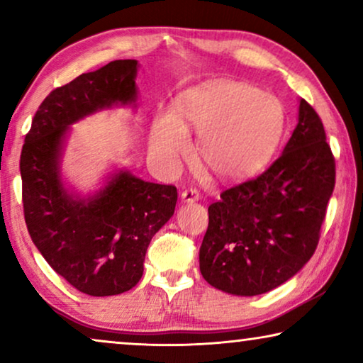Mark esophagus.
<instances>
[{
  "label": "esophagus",
  "instance_id": "34e87169",
  "mask_svg": "<svg viewBox=\"0 0 363 363\" xmlns=\"http://www.w3.org/2000/svg\"><path fill=\"white\" fill-rule=\"evenodd\" d=\"M200 200V191L195 190V188H188V190L182 191V201L183 203H193Z\"/></svg>",
  "mask_w": 363,
  "mask_h": 363
}]
</instances>
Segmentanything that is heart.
I'll return each instance as SVG.
<instances>
[{
    "label": "heart",
    "instance_id": "1",
    "mask_svg": "<svg viewBox=\"0 0 363 363\" xmlns=\"http://www.w3.org/2000/svg\"><path fill=\"white\" fill-rule=\"evenodd\" d=\"M284 127V108L272 94L242 82L221 81L188 89L175 113L157 118L150 150L175 167L190 150L188 132L198 137V158L220 180H242L269 162Z\"/></svg>",
    "mask_w": 363,
    "mask_h": 363
}]
</instances>
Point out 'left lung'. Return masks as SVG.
Instances as JSON below:
<instances>
[{
    "mask_svg": "<svg viewBox=\"0 0 363 363\" xmlns=\"http://www.w3.org/2000/svg\"><path fill=\"white\" fill-rule=\"evenodd\" d=\"M334 185L335 160L324 125L301 99L282 155L208 208L201 276L233 296L264 294L284 284L314 255Z\"/></svg>",
    "mask_w": 363,
    "mask_h": 363,
    "instance_id": "left-lung-1",
    "label": "left lung"
}]
</instances>
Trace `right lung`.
<instances>
[{
  "label": "right lung",
  "instance_id": "right-lung-1",
  "mask_svg": "<svg viewBox=\"0 0 363 363\" xmlns=\"http://www.w3.org/2000/svg\"><path fill=\"white\" fill-rule=\"evenodd\" d=\"M138 62L112 61L54 89L19 160L24 220L48 264L84 294H122L140 281L152 238L173 216L177 188L117 170L89 196L69 190L61 158L69 127L113 106L137 107Z\"/></svg>",
  "mask_w": 363,
  "mask_h": 363
}]
</instances>
